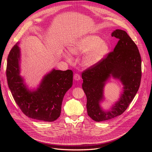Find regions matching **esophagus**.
Masks as SVG:
<instances>
[{
  "label": "esophagus",
  "mask_w": 152,
  "mask_h": 152,
  "mask_svg": "<svg viewBox=\"0 0 152 152\" xmlns=\"http://www.w3.org/2000/svg\"><path fill=\"white\" fill-rule=\"evenodd\" d=\"M74 79L75 80H79L80 79V76L79 74L77 73H76L75 75H74Z\"/></svg>",
  "instance_id": "esophagus-1"
}]
</instances>
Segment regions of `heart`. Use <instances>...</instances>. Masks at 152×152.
<instances>
[{
    "label": "heart",
    "instance_id": "heart-1",
    "mask_svg": "<svg viewBox=\"0 0 152 152\" xmlns=\"http://www.w3.org/2000/svg\"><path fill=\"white\" fill-rule=\"evenodd\" d=\"M69 49L75 55L86 53L83 58V64L86 67H91L99 63L107 54L110 45L100 37L89 35L76 41ZM66 57L68 61H70L69 55H66Z\"/></svg>",
    "mask_w": 152,
    "mask_h": 152
}]
</instances>
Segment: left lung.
Returning <instances> with one entry per match:
<instances>
[{"label": "left lung", "mask_w": 152, "mask_h": 152, "mask_svg": "<svg viewBox=\"0 0 152 152\" xmlns=\"http://www.w3.org/2000/svg\"><path fill=\"white\" fill-rule=\"evenodd\" d=\"M111 36L119 39L113 52L82 74L88 115L98 122L122 114L135 97L141 83V58L135 43L121 29L114 31ZM111 77L122 82L124 91L110 109L104 110L100 103L104 99V85Z\"/></svg>", "instance_id": "1"}]
</instances>
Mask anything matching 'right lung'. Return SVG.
I'll return each instance as SVG.
<instances>
[{
  "label": "right lung",
  "mask_w": 152,
  "mask_h": 152,
  "mask_svg": "<svg viewBox=\"0 0 152 152\" xmlns=\"http://www.w3.org/2000/svg\"><path fill=\"white\" fill-rule=\"evenodd\" d=\"M20 49L18 42L7 59V77L13 98L27 117L52 122L61 114L65 94L73 85V72L53 69L46 74L35 90H29L20 73Z\"/></svg>",
  "instance_id": "obj_1"
}]
</instances>
